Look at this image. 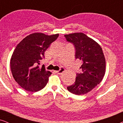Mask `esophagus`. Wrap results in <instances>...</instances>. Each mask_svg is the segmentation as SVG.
Masks as SVG:
<instances>
[{"mask_svg": "<svg viewBox=\"0 0 123 123\" xmlns=\"http://www.w3.org/2000/svg\"><path fill=\"white\" fill-rule=\"evenodd\" d=\"M65 69L63 68H60V69L59 70H57V71H55V73L59 74H60L63 73L64 72H65Z\"/></svg>", "mask_w": 123, "mask_h": 123, "instance_id": "1", "label": "esophagus"}]
</instances>
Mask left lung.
I'll use <instances>...</instances> for the list:
<instances>
[{
  "label": "left lung",
  "instance_id": "1",
  "mask_svg": "<svg viewBox=\"0 0 123 123\" xmlns=\"http://www.w3.org/2000/svg\"><path fill=\"white\" fill-rule=\"evenodd\" d=\"M67 40L75 46L76 59L82 62L74 84L67 87L71 93L77 95L90 92L100 83L105 73L106 61L100 45L82 32L64 35Z\"/></svg>",
  "mask_w": 123,
  "mask_h": 123
}]
</instances>
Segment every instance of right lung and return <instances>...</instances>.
<instances>
[{"label":"right lung","mask_w":123,"mask_h":123,"mask_svg":"<svg viewBox=\"0 0 123 123\" xmlns=\"http://www.w3.org/2000/svg\"><path fill=\"white\" fill-rule=\"evenodd\" d=\"M59 33L47 35L36 32L28 35L17 45L11 56L10 64L13 77L27 91L37 92L44 88L51 73L37 64L44 56L50 44L57 39Z\"/></svg>","instance_id":"obj_1"}]
</instances>
